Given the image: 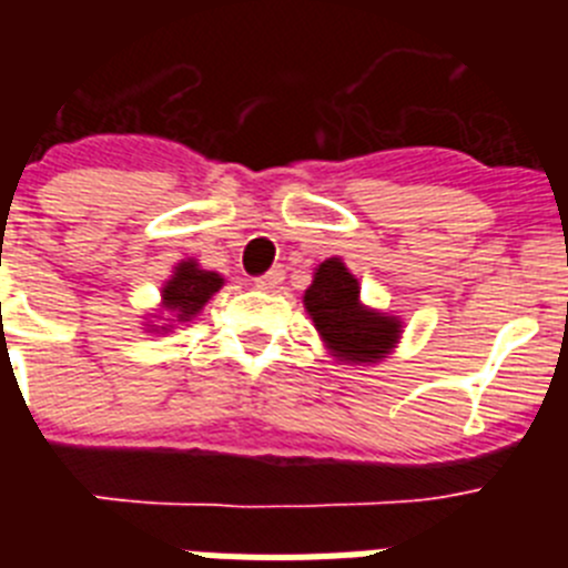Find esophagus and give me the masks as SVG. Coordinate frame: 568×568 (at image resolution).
<instances>
[{"label":"esophagus","mask_w":568,"mask_h":568,"mask_svg":"<svg viewBox=\"0 0 568 568\" xmlns=\"http://www.w3.org/2000/svg\"><path fill=\"white\" fill-rule=\"evenodd\" d=\"M281 281H284V270L275 267V270H270V273L258 275V278H255V287H258V290H275Z\"/></svg>","instance_id":"obj_1"}]
</instances>
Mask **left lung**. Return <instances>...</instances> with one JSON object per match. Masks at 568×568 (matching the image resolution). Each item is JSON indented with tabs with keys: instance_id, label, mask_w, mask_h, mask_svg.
I'll use <instances>...</instances> for the list:
<instances>
[{
	"instance_id": "left-lung-1",
	"label": "left lung",
	"mask_w": 568,
	"mask_h": 568,
	"mask_svg": "<svg viewBox=\"0 0 568 568\" xmlns=\"http://www.w3.org/2000/svg\"><path fill=\"white\" fill-rule=\"evenodd\" d=\"M304 310L313 318L329 353L346 364H378L400 338V318L361 304V287L341 258L321 261L304 293Z\"/></svg>"
}]
</instances>
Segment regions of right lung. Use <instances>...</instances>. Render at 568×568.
<instances>
[{"instance_id":"1","label":"right lung","mask_w":568,"mask_h":568,"mask_svg":"<svg viewBox=\"0 0 568 568\" xmlns=\"http://www.w3.org/2000/svg\"><path fill=\"white\" fill-rule=\"evenodd\" d=\"M224 287V278L219 273H210V270L199 267V261L187 258L182 261L179 267L173 270L168 281H164L162 287V307L168 313H173L179 324L184 321L195 318V315L202 313V307L213 298V293ZM170 324H164L162 333L168 329Z\"/></svg>"}]
</instances>
